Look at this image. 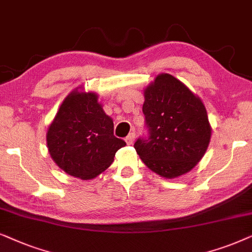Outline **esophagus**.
<instances>
[{
    "instance_id": "obj_1",
    "label": "esophagus",
    "mask_w": 252,
    "mask_h": 252,
    "mask_svg": "<svg viewBox=\"0 0 252 252\" xmlns=\"http://www.w3.org/2000/svg\"><path fill=\"white\" fill-rule=\"evenodd\" d=\"M133 142H135V133L133 132L129 133L126 138V143L128 144V145H131V144H133Z\"/></svg>"
}]
</instances>
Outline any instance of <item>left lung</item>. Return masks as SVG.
<instances>
[{
    "mask_svg": "<svg viewBox=\"0 0 252 252\" xmlns=\"http://www.w3.org/2000/svg\"><path fill=\"white\" fill-rule=\"evenodd\" d=\"M149 139L135 143L149 168L165 179L190 172L209 147L212 128L205 106L181 80L160 73L144 90Z\"/></svg>",
    "mask_w": 252,
    "mask_h": 252,
    "instance_id": "8db88e82",
    "label": "left lung"
}]
</instances>
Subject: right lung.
<instances>
[{
	"instance_id": "add662e5",
	"label": "right lung",
	"mask_w": 252,
	"mask_h": 252,
	"mask_svg": "<svg viewBox=\"0 0 252 252\" xmlns=\"http://www.w3.org/2000/svg\"><path fill=\"white\" fill-rule=\"evenodd\" d=\"M47 147L54 162L68 175L92 180L112 165L126 142L114 136L113 119L98 94L77 87L70 92L47 130Z\"/></svg>"
}]
</instances>
